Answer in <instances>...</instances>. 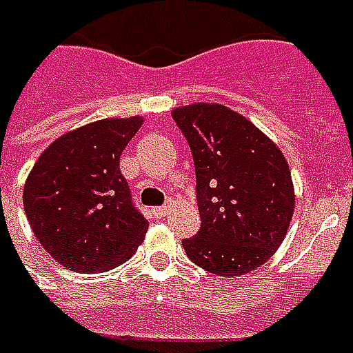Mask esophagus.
<instances>
[{"instance_id":"esophagus-1","label":"esophagus","mask_w":353,"mask_h":353,"mask_svg":"<svg viewBox=\"0 0 353 353\" xmlns=\"http://www.w3.org/2000/svg\"><path fill=\"white\" fill-rule=\"evenodd\" d=\"M170 204H163V206H159V208H154V214L159 216V219H165V216H168V212H170Z\"/></svg>"}]
</instances>
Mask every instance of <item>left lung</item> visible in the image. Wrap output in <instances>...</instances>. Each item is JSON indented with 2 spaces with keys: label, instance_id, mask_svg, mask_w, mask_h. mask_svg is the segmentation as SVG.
I'll list each match as a JSON object with an SVG mask.
<instances>
[{
  "label": "left lung",
  "instance_id": "obj_1",
  "mask_svg": "<svg viewBox=\"0 0 353 353\" xmlns=\"http://www.w3.org/2000/svg\"><path fill=\"white\" fill-rule=\"evenodd\" d=\"M192 152L201 228L186 256L216 276L266 264L288 232L294 186L282 150L248 119L216 103L172 111Z\"/></svg>",
  "mask_w": 353,
  "mask_h": 353
}]
</instances>
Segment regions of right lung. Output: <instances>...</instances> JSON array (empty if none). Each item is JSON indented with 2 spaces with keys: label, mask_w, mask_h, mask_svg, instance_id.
<instances>
[{
  "label": "right lung",
  "mask_w": 353,
  "mask_h": 353,
  "mask_svg": "<svg viewBox=\"0 0 353 353\" xmlns=\"http://www.w3.org/2000/svg\"><path fill=\"white\" fill-rule=\"evenodd\" d=\"M143 119H103L53 141L31 168L23 206L35 238L69 270L107 272L129 260L149 222L119 159Z\"/></svg>",
  "instance_id": "obj_1"
}]
</instances>
